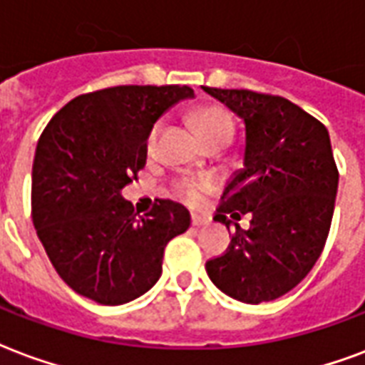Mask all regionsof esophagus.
I'll use <instances>...</instances> for the list:
<instances>
[{
	"mask_svg": "<svg viewBox=\"0 0 365 365\" xmlns=\"http://www.w3.org/2000/svg\"><path fill=\"white\" fill-rule=\"evenodd\" d=\"M208 222H210V218H207V216H193V218H191V224H193L195 227L207 226Z\"/></svg>",
	"mask_w": 365,
	"mask_h": 365,
	"instance_id": "obj_1",
	"label": "esophagus"
}]
</instances>
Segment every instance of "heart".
<instances>
[{"instance_id":"obj_1","label":"heart","mask_w":365,"mask_h":365,"mask_svg":"<svg viewBox=\"0 0 365 365\" xmlns=\"http://www.w3.org/2000/svg\"><path fill=\"white\" fill-rule=\"evenodd\" d=\"M193 120L197 124V130L201 132V135L207 141H212L216 138H222V135H227V138H233V118L230 116L226 108L218 107V105H207V107H201L195 110ZM163 130V120H157L151 126L149 133H147V149L151 151L155 143H157L158 133ZM216 182L214 178L202 176V178H193L185 176L180 178L176 182V191L178 195L182 197L183 201L189 202V205H197L201 201L202 195H207L208 191H212Z\"/></svg>"}]
</instances>
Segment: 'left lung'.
<instances>
[{
  "label": "left lung",
  "mask_w": 365,
  "mask_h": 365,
  "mask_svg": "<svg viewBox=\"0 0 365 365\" xmlns=\"http://www.w3.org/2000/svg\"><path fill=\"white\" fill-rule=\"evenodd\" d=\"M202 90L245 122V168L227 183L216 208L235 224L232 243L207 262L220 291L247 304L289 293L318 262L335 210L339 170L327 128L285 97L250 90Z\"/></svg>",
  "instance_id": "left-lung-1"
}]
</instances>
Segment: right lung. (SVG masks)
<instances>
[{"label": "right lung", "instance_id": "right-lung-1", "mask_svg": "<svg viewBox=\"0 0 365 365\" xmlns=\"http://www.w3.org/2000/svg\"><path fill=\"white\" fill-rule=\"evenodd\" d=\"M189 86H115L74 97L47 122L32 166V222L63 282L99 304L138 299L163 274L164 249L191 224L155 202L138 216L120 189L147 160V133Z\"/></svg>", "mask_w": 365, "mask_h": 365}]
</instances>
